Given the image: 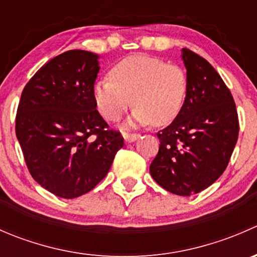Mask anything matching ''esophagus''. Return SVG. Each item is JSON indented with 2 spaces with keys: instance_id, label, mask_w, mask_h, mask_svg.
Wrapping results in <instances>:
<instances>
[{
  "instance_id": "34e87169",
  "label": "esophagus",
  "mask_w": 257,
  "mask_h": 257,
  "mask_svg": "<svg viewBox=\"0 0 257 257\" xmlns=\"http://www.w3.org/2000/svg\"><path fill=\"white\" fill-rule=\"evenodd\" d=\"M139 138L138 133H124V139H125L126 143H132V142L137 141Z\"/></svg>"
}]
</instances>
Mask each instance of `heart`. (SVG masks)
<instances>
[{"instance_id": "heart-1", "label": "heart", "mask_w": 257, "mask_h": 257, "mask_svg": "<svg viewBox=\"0 0 257 257\" xmlns=\"http://www.w3.org/2000/svg\"><path fill=\"white\" fill-rule=\"evenodd\" d=\"M109 77L93 88L95 105L104 119H120L132 103L131 124L165 125L180 113L188 93V76L178 64L144 54L129 56L110 68Z\"/></svg>"}]
</instances>
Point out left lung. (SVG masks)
Segmentation results:
<instances>
[{"label": "left lung", "mask_w": 257, "mask_h": 257, "mask_svg": "<svg viewBox=\"0 0 257 257\" xmlns=\"http://www.w3.org/2000/svg\"><path fill=\"white\" fill-rule=\"evenodd\" d=\"M188 93L180 113L159 131L160 145L150 164L153 179L181 196L200 193L219 179L239 137L231 92L205 58L183 49Z\"/></svg>", "instance_id": "1"}]
</instances>
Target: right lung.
Listing matches in <instances>:
<instances>
[{"label": "right lung", "mask_w": 257, "mask_h": 257, "mask_svg": "<svg viewBox=\"0 0 257 257\" xmlns=\"http://www.w3.org/2000/svg\"><path fill=\"white\" fill-rule=\"evenodd\" d=\"M99 72L92 52L67 51L41 67L21 94L16 136L32 178L49 193L73 199L108 174L124 145L95 108Z\"/></svg>", "instance_id": "obj_1"}]
</instances>
